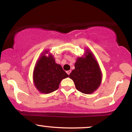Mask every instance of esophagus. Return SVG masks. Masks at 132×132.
I'll list each match as a JSON object with an SVG mask.
<instances>
[{
  "label": "esophagus",
  "mask_w": 132,
  "mask_h": 132,
  "mask_svg": "<svg viewBox=\"0 0 132 132\" xmlns=\"http://www.w3.org/2000/svg\"><path fill=\"white\" fill-rule=\"evenodd\" d=\"M70 73H71V70H68V71H67V73L68 75H70Z\"/></svg>",
  "instance_id": "esophagus-1"
}]
</instances>
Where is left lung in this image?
I'll list each match as a JSON object with an SVG mask.
<instances>
[{
	"mask_svg": "<svg viewBox=\"0 0 132 132\" xmlns=\"http://www.w3.org/2000/svg\"><path fill=\"white\" fill-rule=\"evenodd\" d=\"M85 57H79L75 63V69L70 74L76 88L84 94L93 93L100 86L102 73L93 55L87 52Z\"/></svg>",
	"mask_w": 132,
	"mask_h": 132,
	"instance_id": "obj_1",
	"label": "left lung"
}]
</instances>
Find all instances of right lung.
<instances>
[{
	"instance_id": "add662e5",
	"label": "right lung",
	"mask_w": 132,
	"mask_h": 132,
	"mask_svg": "<svg viewBox=\"0 0 132 132\" xmlns=\"http://www.w3.org/2000/svg\"><path fill=\"white\" fill-rule=\"evenodd\" d=\"M68 75L60 65L56 64L52 56L43 55L38 61L34 71L35 86L42 93H50L58 89L63 79Z\"/></svg>"
}]
</instances>
